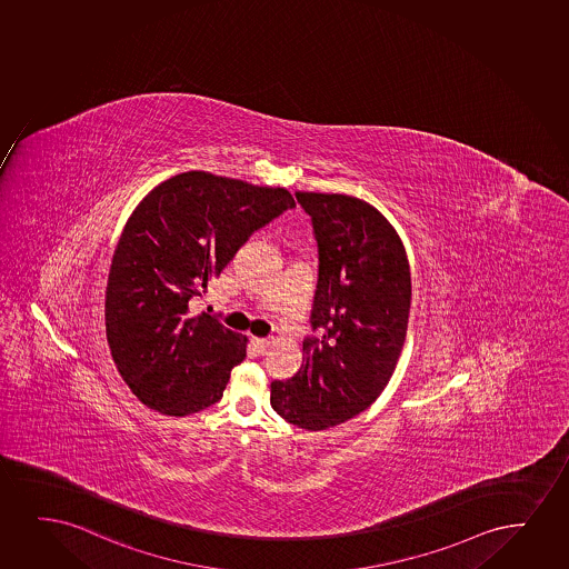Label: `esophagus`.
<instances>
[{"label": "esophagus", "instance_id": "1", "mask_svg": "<svg viewBox=\"0 0 569 569\" xmlns=\"http://www.w3.org/2000/svg\"><path fill=\"white\" fill-rule=\"evenodd\" d=\"M252 342L259 353H266L271 348V340L269 339H252Z\"/></svg>", "mask_w": 569, "mask_h": 569}]
</instances>
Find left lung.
Wrapping results in <instances>:
<instances>
[{"mask_svg": "<svg viewBox=\"0 0 569 569\" xmlns=\"http://www.w3.org/2000/svg\"><path fill=\"white\" fill-rule=\"evenodd\" d=\"M311 217L319 281L300 371L271 382L273 410L323 431L367 410L402 353L411 303L410 261L389 219L360 198L296 192Z\"/></svg>", "mask_w": 569, "mask_h": 569, "instance_id": "left-lung-1", "label": "left lung"}]
</instances>
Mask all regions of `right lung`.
Instances as JSON below:
<instances>
[{"instance_id": "1", "label": "right lung", "mask_w": 569, "mask_h": 569, "mask_svg": "<svg viewBox=\"0 0 569 569\" xmlns=\"http://www.w3.org/2000/svg\"><path fill=\"white\" fill-rule=\"evenodd\" d=\"M295 206L287 188L188 171L132 211L109 269L106 335L122 381L150 410L184 418L221 400L248 337L188 302L253 230Z\"/></svg>"}]
</instances>
